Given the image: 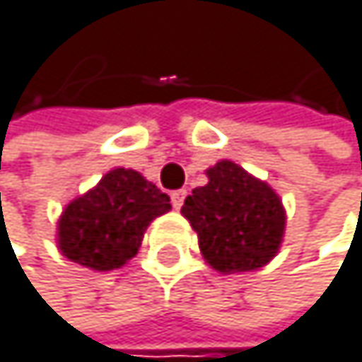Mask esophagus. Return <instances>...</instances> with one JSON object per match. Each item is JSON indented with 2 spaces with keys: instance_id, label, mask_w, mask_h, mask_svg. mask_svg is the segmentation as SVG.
I'll return each mask as SVG.
<instances>
[{
  "instance_id": "34e87169",
  "label": "esophagus",
  "mask_w": 362,
  "mask_h": 362,
  "mask_svg": "<svg viewBox=\"0 0 362 362\" xmlns=\"http://www.w3.org/2000/svg\"><path fill=\"white\" fill-rule=\"evenodd\" d=\"M185 197H187V191H173L171 193V204H173V209L177 211V209H182V204H185Z\"/></svg>"
}]
</instances>
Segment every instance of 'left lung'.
<instances>
[{"label":"left lung","mask_w":362,"mask_h":362,"mask_svg":"<svg viewBox=\"0 0 362 362\" xmlns=\"http://www.w3.org/2000/svg\"><path fill=\"white\" fill-rule=\"evenodd\" d=\"M206 177L182 206L204 262L220 274L270 264L286 235V209L277 191L233 160L209 167Z\"/></svg>","instance_id":"left-lung-1"}]
</instances>
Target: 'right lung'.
Returning <instances> with one entry per match:
<instances>
[{
	"label": "right lung",
	"instance_id": "obj_1",
	"mask_svg": "<svg viewBox=\"0 0 362 362\" xmlns=\"http://www.w3.org/2000/svg\"><path fill=\"white\" fill-rule=\"evenodd\" d=\"M167 211V193L138 171L116 167L63 209L57 248L83 268L116 270L136 257L147 226Z\"/></svg>",
	"mask_w": 362,
	"mask_h": 362
}]
</instances>
